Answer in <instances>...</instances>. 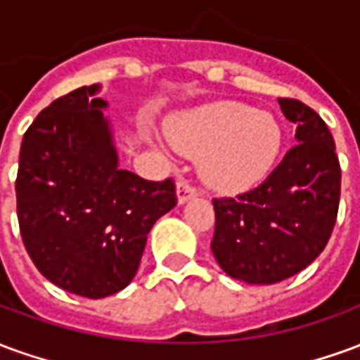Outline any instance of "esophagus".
Returning <instances> with one entry per match:
<instances>
[{
    "label": "esophagus",
    "instance_id": "34e87169",
    "mask_svg": "<svg viewBox=\"0 0 360 360\" xmlns=\"http://www.w3.org/2000/svg\"><path fill=\"white\" fill-rule=\"evenodd\" d=\"M196 193H198V188L193 183H188L185 179L179 181V185H177V200H179V204H185L188 198L196 196Z\"/></svg>",
    "mask_w": 360,
    "mask_h": 360
}]
</instances>
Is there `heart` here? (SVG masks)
<instances>
[{
    "mask_svg": "<svg viewBox=\"0 0 360 360\" xmlns=\"http://www.w3.org/2000/svg\"><path fill=\"white\" fill-rule=\"evenodd\" d=\"M175 148L204 158L206 183L241 193L264 179L281 148V129L268 113L241 102H218L187 113L169 131Z\"/></svg>",
    "mask_w": 360,
    "mask_h": 360,
    "instance_id": "1",
    "label": "heart"
}]
</instances>
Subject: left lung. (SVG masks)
Wrapping results in <instances>:
<instances>
[{
    "mask_svg": "<svg viewBox=\"0 0 360 360\" xmlns=\"http://www.w3.org/2000/svg\"><path fill=\"white\" fill-rule=\"evenodd\" d=\"M297 125V144L257 188L214 198L212 252L227 276L270 285L304 270L335 226L341 167L324 119L307 103L278 98Z\"/></svg>",
    "mask_w": 360,
    "mask_h": 360,
    "instance_id": "obj_1",
    "label": "left lung"
}]
</instances>
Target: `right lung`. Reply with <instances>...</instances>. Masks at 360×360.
<instances>
[{
	"label": "right lung",
	"mask_w": 360,
	"mask_h": 360,
	"mask_svg": "<svg viewBox=\"0 0 360 360\" xmlns=\"http://www.w3.org/2000/svg\"><path fill=\"white\" fill-rule=\"evenodd\" d=\"M100 84L61 96L22 136L17 216L28 257L69 293L102 299L133 281L146 237L177 204L173 179L117 165Z\"/></svg>",
	"instance_id": "right-lung-1"
}]
</instances>
